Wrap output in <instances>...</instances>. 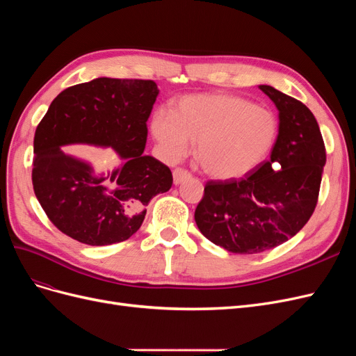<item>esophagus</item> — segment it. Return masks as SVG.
<instances>
[{"mask_svg":"<svg viewBox=\"0 0 356 356\" xmlns=\"http://www.w3.org/2000/svg\"><path fill=\"white\" fill-rule=\"evenodd\" d=\"M190 178V174L186 170V169H181V168H177L174 170V184L178 186L181 184V182H184L186 179Z\"/></svg>","mask_w":356,"mask_h":356,"instance_id":"obj_1","label":"esophagus"}]
</instances>
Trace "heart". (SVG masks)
<instances>
[{
    "label": "heart",
    "instance_id": "b5f03b06",
    "mask_svg": "<svg viewBox=\"0 0 356 356\" xmlns=\"http://www.w3.org/2000/svg\"><path fill=\"white\" fill-rule=\"evenodd\" d=\"M172 114L157 110L152 134L169 160L184 157L190 141L204 174L234 179L260 166L277 136L276 115L242 96L187 95L172 104Z\"/></svg>",
    "mask_w": 356,
    "mask_h": 356
}]
</instances>
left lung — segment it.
<instances>
[{
	"instance_id": "obj_1",
	"label": "left lung",
	"mask_w": 356,
	"mask_h": 356,
	"mask_svg": "<svg viewBox=\"0 0 356 356\" xmlns=\"http://www.w3.org/2000/svg\"><path fill=\"white\" fill-rule=\"evenodd\" d=\"M279 111L270 159L241 179L209 181L195 220L212 243L234 254H258L296 236L315 211L325 145L305 104L258 86Z\"/></svg>"
}]
</instances>
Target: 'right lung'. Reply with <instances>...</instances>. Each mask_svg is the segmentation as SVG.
Listing matches in <instances>:
<instances>
[{"label":"right lung","instance_id":"add662e5","mask_svg":"<svg viewBox=\"0 0 356 356\" xmlns=\"http://www.w3.org/2000/svg\"><path fill=\"white\" fill-rule=\"evenodd\" d=\"M157 95L152 80L99 77L53 99L34 136L32 186L62 233L92 246L123 242L141 227L149 200L172 187L170 169L144 154ZM75 143L113 147L121 165L96 172L61 148Z\"/></svg>","mask_w":356,"mask_h":356}]
</instances>
